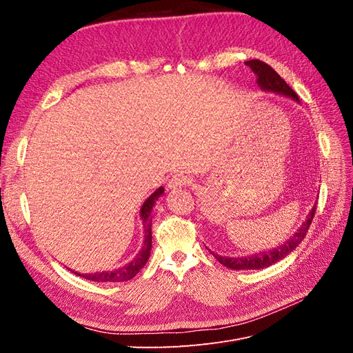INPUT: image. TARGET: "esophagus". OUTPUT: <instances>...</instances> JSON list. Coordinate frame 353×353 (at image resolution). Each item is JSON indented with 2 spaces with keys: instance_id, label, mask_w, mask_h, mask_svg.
I'll use <instances>...</instances> for the list:
<instances>
[{
  "instance_id": "1",
  "label": "esophagus",
  "mask_w": 353,
  "mask_h": 353,
  "mask_svg": "<svg viewBox=\"0 0 353 353\" xmlns=\"http://www.w3.org/2000/svg\"><path fill=\"white\" fill-rule=\"evenodd\" d=\"M188 183H190V178L187 175H184V174H175L172 178L169 179L168 187L170 190H176V188H181V187L187 185Z\"/></svg>"
}]
</instances>
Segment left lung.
Here are the masks:
<instances>
[{"label": "left lung", "instance_id": "obj_1", "mask_svg": "<svg viewBox=\"0 0 353 353\" xmlns=\"http://www.w3.org/2000/svg\"><path fill=\"white\" fill-rule=\"evenodd\" d=\"M245 66H249L253 70V73L256 74V82H258L261 90L280 94V95H284V97L294 100L296 103H301L299 101L297 94L290 87H288L280 74L276 73L271 66L266 65V63H263L261 60H249V61H245ZM315 209H316V203L311 209V212H309V215L306 216L305 222L301 227H299V230L294 231V234H292V237L285 240L284 243L276 245V248H272L271 250H266V252L263 250V252L248 254V256H232V258L231 256H221V254L213 253V252H210V253L215 256L219 263H222L223 266H227V268L234 270V271L268 268V266L284 259L287 254H290L297 248V245L301 244V241L306 236L309 225H311V222L314 219Z\"/></svg>", "mask_w": 353, "mask_h": 353}]
</instances>
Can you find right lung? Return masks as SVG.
I'll use <instances>...</instances> for the list:
<instances>
[{
    "label": "right lung",
    "instance_id": "1",
    "mask_svg": "<svg viewBox=\"0 0 353 353\" xmlns=\"http://www.w3.org/2000/svg\"><path fill=\"white\" fill-rule=\"evenodd\" d=\"M165 193L163 187H159L154 193L148 197L141 206L140 210V216L143 221L144 225V243L141 250L137 253L135 258L128 262L119 268L114 270H108V271H97V272H78V271H72L74 275H79L85 280H90L94 283H121V281H128L134 279V276L140 272V270L147 263L148 258H150V250H152V210L156 205V201L159 200V197Z\"/></svg>",
    "mask_w": 353,
    "mask_h": 353
}]
</instances>
